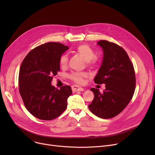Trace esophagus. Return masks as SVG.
<instances>
[{
	"mask_svg": "<svg viewBox=\"0 0 155 155\" xmlns=\"http://www.w3.org/2000/svg\"><path fill=\"white\" fill-rule=\"evenodd\" d=\"M71 88L72 91L73 92H78V91H84V88L81 87H79L78 85H73L71 86Z\"/></svg>",
	"mask_w": 155,
	"mask_h": 155,
	"instance_id": "obj_1",
	"label": "esophagus"
}]
</instances>
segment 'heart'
<instances>
[{
	"mask_svg": "<svg viewBox=\"0 0 155 155\" xmlns=\"http://www.w3.org/2000/svg\"><path fill=\"white\" fill-rule=\"evenodd\" d=\"M76 52L80 54L87 61L88 65H94L96 60L94 59L95 53L92 48L87 45H81L77 47ZM68 63V57L63 54L60 57V64L61 67H65ZM88 75L85 73L74 72L70 75V78L75 82L82 84L84 82V78H87Z\"/></svg>",
	"mask_w": 155,
	"mask_h": 155,
	"instance_id": "heart-1",
	"label": "heart"
}]
</instances>
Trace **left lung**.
<instances>
[{
	"label": "left lung",
	"mask_w": 155,
	"mask_h": 155,
	"mask_svg": "<svg viewBox=\"0 0 155 155\" xmlns=\"http://www.w3.org/2000/svg\"><path fill=\"white\" fill-rule=\"evenodd\" d=\"M103 50V59L94 78L97 84H105L100 92L92 88L94 98L88 105L90 110L102 119H110L118 115L133 98L136 86L133 65L123 48L105 40L97 43Z\"/></svg>",
	"instance_id": "left-lung-1"
}]
</instances>
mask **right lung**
<instances>
[{
	"mask_svg": "<svg viewBox=\"0 0 155 155\" xmlns=\"http://www.w3.org/2000/svg\"><path fill=\"white\" fill-rule=\"evenodd\" d=\"M68 48L60 43H47L31 50L22 61L19 93L27 110L38 119H54L67 109V99L72 94L71 87L58 89L51 81L60 70V57Z\"/></svg>",
	"mask_w": 155,
	"mask_h": 155,
	"instance_id": "1",
	"label": "right lung"
}]
</instances>
